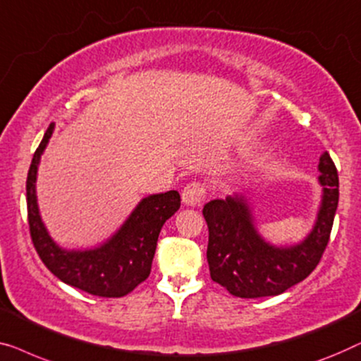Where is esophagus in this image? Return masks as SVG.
Masks as SVG:
<instances>
[{"instance_id":"obj_1","label":"esophagus","mask_w":361,"mask_h":361,"mask_svg":"<svg viewBox=\"0 0 361 361\" xmlns=\"http://www.w3.org/2000/svg\"><path fill=\"white\" fill-rule=\"evenodd\" d=\"M206 197V185L201 181H191L181 192V200L186 206H201Z\"/></svg>"}]
</instances>
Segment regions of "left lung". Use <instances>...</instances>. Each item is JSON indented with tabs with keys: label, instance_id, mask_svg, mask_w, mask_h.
Masks as SVG:
<instances>
[{
	"label": "left lung",
	"instance_id": "left-lung-1",
	"mask_svg": "<svg viewBox=\"0 0 361 361\" xmlns=\"http://www.w3.org/2000/svg\"><path fill=\"white\" fill-rule=\"evenodd\" d=\"M319 170L322 206L312 232L299 245H268L253 227L247 204L238 197L214 200L202 207L209 229L207 263L212 281L232 296L248 299L276 296L311 275L331 238L338 204V175L327 152L321 157Z\"/></svg>",
	"mask_w": 361,
	"mask_h": 361
}]
</instances>
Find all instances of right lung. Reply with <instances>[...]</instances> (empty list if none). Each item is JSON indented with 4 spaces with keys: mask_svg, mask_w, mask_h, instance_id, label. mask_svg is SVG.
Returning a JSON list of instances; mask_svg holds the SVG:
<instances>
[{
    "mask_svg": "<svg viewBox=\"0 0 361 361\" xmlns=\"http://www.w3.org/2000/svg\"><path fill=\"white\" fill-rule=\"evenodd\" d=\"M52 130L50 124L34 152L26 181L29 232L35 252L44 265L70 286L99 298H123L149 278L159 233L165 221L180 209V192L166 191L142 200L121 231L99 248L65 252L49 237L35 201L37 165Z\"/></svg>",
    "mask_w": 361,
    "mask_h": 361,
    "instance_id": "add662e5",
    "label": "right lung"
}]
</instances>
